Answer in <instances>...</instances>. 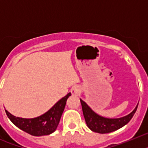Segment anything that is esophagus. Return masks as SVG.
<instances>
[{"label": "esophagus", "mask_w": 148, "mask_h": 148, "mask_svg": "<svg viewBox=\"0 0 148 148\" xmlns=\"http://www.w3.org/2000/svg\"><path fill=\"white\" fill-rule=\"evenodd\" d=\"M70 92H71L72 95H78V94L80 93L81 89L78 86H74V87H73V88L71 89V91H70Z\"/></svg>", "instance_id": "obj_1"}]
</instances>
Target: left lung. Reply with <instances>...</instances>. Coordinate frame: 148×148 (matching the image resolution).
I'll use <instances>...</instances> for the list:
<instances>
[{"instance_id": "left-lung-1", "label": "left lung", "mask_w": 148, "mask_h": 148, "mask_svg": "<svg viewBox=\"0 0 148 148\" xmlns=\"http://www.w3.org/2000/svg\"><path fill=\"white\" fill-rule=\"evenodd\" d=\"M80 101L87 127L93 132L99 133H111L127 125L135 114L138 104V103L135 109L127 116L119 119H108L95 113L83 100Z\"/></svg>"}]
</instances>
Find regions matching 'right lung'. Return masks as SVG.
Listing matches in <instances>:
<instances>
[{
    "label": "right lung",
    "mask_w": 148,
    "mask_h": 148,
    "mask_svg": "<svg viewBox=\"0 0 148 148\" xmlns=\"http://www.w3.org/2000/svg\"><path fill=\"white\" fill-rule=\"evenodd\" d=\"M71 93L69 92L64 97L60 99L50 110L41 116L33 119H23L16 117L9 113H6L10 121L26 133L35 136L49 135L53 133L59 124L66 102Z\"/></svg>",
    "instance_id": "1"
}]
</instances>
